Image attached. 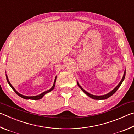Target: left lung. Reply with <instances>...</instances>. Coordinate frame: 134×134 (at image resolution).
<instances>
[{"label": "left lung", "instance_id": "1", "mask_svg": "<svg viewBox=\"0 0 134 134\" xmlns=\"http://www.w3.org/2000/svg\"><path fill=\"white\" fill-rule=\"evenodd\" d=\"M125 72H126V71H125V72H124V74L123 78H122V79H121V82H119V83L118 84V85H117V86H116V87L113 90H112V91H111V92H109L108 93H107V94H106V95H104L97 96V95H93L91 94V93L87 92H86V91L84 90L82 88L80 85H79V84L78 83V82H77V83H78V85L79 86V87L81 89L82 91L83 92L85 93V94L87 95L88 96V97H90V98H92V99H98V100L106 99H107V98H109L110 97H111V96H112V95H113V94H114V93L116 92V91L117 90H118V89L119 88V86H121V85L122 84V82H123V81H124V79H125Z\"/></svg>", "mask_w": 134, "mask_h": 134}]
</instances>
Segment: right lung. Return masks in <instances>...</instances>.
<instances>
[{
	"label": "right lung",
	"mask_w": 134,
	"mask_h": 134,
	"mask_svg": "<svg viewBox=\"0 0 134 134\" xmlns=\"http://www.w3.org/2000/svg\"><path fill=\"white\" fill-rule=\"evenodd\" d=\"M6 76L7 81H8V83H9V85H10V87L13 89V90L14 91H15V92L16 93V94H17L19 96V97H20L21 98H24V99H33V100H38V99H41V98H43V96H44V95H45L46 93H48V92H51V91H52V90H53V89H54V88H55V82H56V77H55V81H54V83H53V86H52V88L50 89V90H48V91H45V92H43V93H42L41 94H40V95H39L34 96V97H27V96H25V95H21L20 93H19V92H18L17 91H16L15 89L13 87V86L11 85V83H10V82H9V79H8V76H7L6 75Z\"/></svg>",
	"instance_id": "1"
}]
</instances>
